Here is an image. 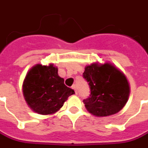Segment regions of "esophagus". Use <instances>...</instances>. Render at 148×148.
<instances>
[{
    "label": "esophagus",
    "mask_w": 148,
    "mask_h": 148,
    "mask_svg": "<svg viewBox=\"0 0 148 148\" xmlns=\"http://www.w3.org/2000/svg\"><path fill=\"white\" fill-rule=\"evenodd\" d=\"M72 89H73V90H74V91H75V93H76V94H77V90H76V85H73V86H72Z\"/></svg>",
    "instance_id": "obj_1"
}]
</instances>
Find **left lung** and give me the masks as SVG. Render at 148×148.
Masks as SVG:
<instances>
[{
	"instance_id": "1",
	"label": "left lung",
	"mask_w": 148,
	"mask_h": 148,
	"mask_svg": "<svg viewBox=\"0 0 148 148\" xmlns=\"http://www.w3.org/2000/svg\"><path fill=\"white\" fill-rule=\"evenodd\" d=\"M83 76L89 82L90 95L83 101L87 111L98 117L119 112L130 93L125 75L111 62H93L85 67Z\"/></svg>"
}]
</instances>
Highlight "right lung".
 Masks as SVG:
<instances>
[{"mask_svg":"<svg viewBox=\"0 0 148 148\" xmlns=\"http://www.w3.org/2000/svg\"><path fill=\"white\" fill-rule=\"evenodd\" d=\"M23 94L26 103L34 112L51 115L63 106L75 92L64 85V79L58 74V67L36 64L26 75L23 82Z\"/></svg>","mask_w":148,"mask_h":148,"instance_id":"1","label":"right lung"}]
</instances>
